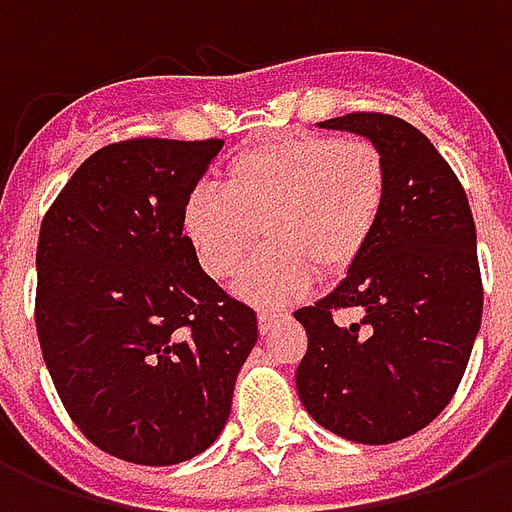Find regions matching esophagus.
Wrapping results in <instances>:
<instances>
[{"label":"esophagus","mask_w":512,"mask_h":512,"mask_svg":"<svg viewBox=\"0 0 512 512\" xmlns=\"http://www.w3.org/2000/svg\"><path fill=\"white\" fill-rule=\"evenodd\" d=\"M290 315L288 312H268L263 310L260 315H257V329H260V334H271L274 329H277L279 323L288 321Z\"/></svg>","instance_id":"obj_1"}]
</instances>
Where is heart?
<instances>
[{
	"label": "heart",
	"instance_id": "b5f03b06",
	"mask_svg": "<svg viewBox=\"0 0 512 512\" xmlns=\"http://www.w3.org/2000/svg\"><path fill=\"white\" fill-rule=\"evenodd\" d=\"M386 191V158L365 136H282L238 153L224 167L222 191H191L183 233L216 282L235 277L263 235L268 249L235 290L277 307L299 299L315 274L354 266L376 235Z\"/></svg>",
	"mask_w": 512,
	"mask_h": 512
}]
</instances>
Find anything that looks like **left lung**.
I'll return each instance as SVG.
<instances>
[{
    "instance_id": "8db88e82",
    "label": "left lung",
    "mask_w": 512,
    "mask_h": 512,
    "mask_svg": "<svg viewBox=\"0 0 512 512\" xmlns=\"http://www.w3.org/2000/svg\"><path fill=\"white\" fill-rule=\"evenodd\" d=\"M321 128L381 147L389 191L348 277L296 310L307 354L296 389L310 417L359 444H392L439 417L461 384L483 318L477 233L466 191L422 131L395 115L351 112ZM356 306L343 327L333 312Z\"/></svg>"
}]
</instances>
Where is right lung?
Here are the masks:
<instances>
[{"label":"right lung","instance_id":"1","mask_svg":"<svg viewBox=\"0 0 512 512\" xmlns=\"http://www.w3.org/2000/svg\"><path fill=\"white\" fill-rule=\"evenodd\" d=\"M222 139H126L84 161L43 216L35 326L62 406L95 447L142 466L208 450L257 315L183 235Z\"/></svg>","mask_w":512,"mask_h":512}]
</instances>
